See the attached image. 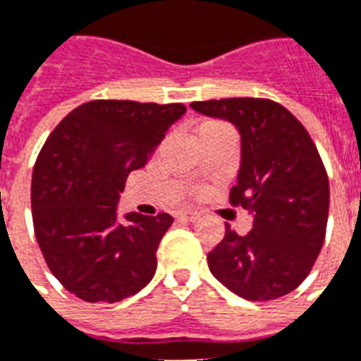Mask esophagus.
<instances>
[{
    "instance_id": "34e87169",
    "label": "esophagus",
    "mask_w": 361,
    "mask_h": 361,
    "mask_svg": "<svg viewBox=\"0 0 361 361\" xmlns=\"http://www.w3.org/2000/svg\"><path fill=\"white\" fill-rule=\"evenodd\" d=\"M177 219L184 220V222H195L200 219V212L194 211V209H184V211H178Z\"/></svg>"
}]
</instances>
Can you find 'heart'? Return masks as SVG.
Instances as JSON below:
<instances>
[{"mask_svg":"<svg viewBox=\"0 0 361 361\" xmlns=\"http://www.w3.org/2000/svg\"><path fill=\"white\" fill-rule=\"evenodd\" d=\"M207 124H216V122H205V124H201V126H207Z\"/></svg>","mask_w":361,"mask_h":361,"instance_id":"obj_1","label":"heart"}]
</instances>
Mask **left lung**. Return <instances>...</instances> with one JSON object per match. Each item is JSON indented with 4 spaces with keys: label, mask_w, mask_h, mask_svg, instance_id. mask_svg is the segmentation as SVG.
<instances>
[{
    "label": "left lung",
    "mask_w": 361,
    "mask_h": 361,
    "mask_svg": "<svg viewBox=\"0 0 361 361\" xmlns=\"http://www.w3.org/2000/svg\"><path fill=\"white\" fill-rule=\"evenodd\" d=\"M207 116L230 120L241 133V169L230 203L252 212L254 228L224 239L207 254L209 269L250 301L290 294L322 250L329 180L309 131L281 103L265 97L194 102Z\"/></svg>",
    "instance_id": "left-lung-1"
}]
</instances>
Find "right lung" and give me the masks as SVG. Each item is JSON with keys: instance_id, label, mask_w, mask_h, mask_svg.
I'll use <instances>...</instances> for the list:
<instances>
[{"instance_id": "add662e5", "label": "right lung", "mask_w": 361, "mask_h": 361, "mask_svg": "<svg viewBox=\"0 0 361 361\" xmlns=\"http://www.w3.org/2000/svg\"><path fill=\"white\" fill-rule=\"evenodd\" d=\"M183 103L94 99L50 133L32 175V216L50 273L88 303H116L156 273V250L173 216L130 212L116 203L131 171L147 166Z\"/></svg>"}]
</instances>
